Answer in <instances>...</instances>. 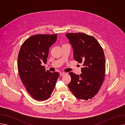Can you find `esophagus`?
<instances>
[{
	"label": "esophagus",
	"instance_id": "obj_1",
	"mask_svg": "<svg viewBox=\"0 0 125 125\" xmlns=\"http://www.w3.org/2000/svg\"><path fill=\"white\" fill-rule=\"evenodd\" d=\"M64 75H65V73H64V72H61V73H60V76H63Z\"/></svg>",
	"mask_w": 125,
	"mask_h": 125
}]
</instances>
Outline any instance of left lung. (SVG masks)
Instances as JSON below:
<instances>
[{
  "instance_id": "8db88e82",
  "label": "left lung",
  "mask_w": 125,
  "mask_h": 125,
  "mask_svg": "<svg viewBox=\"0 0 125 125\" xmlns=\"http://www.w3.org/2000/svg\"><path fill=\"white\" fill-rule=\"evenodd\" d=\"M66 36L73 49L74 58L82 63L80 75L70 72L68 86L74 96L87 100L98 92L105 73V58L102 48L93 36L83 32L68 33Z\"/></svg>"
}]
</instances>
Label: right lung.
<instances>
[{"label": "right lung", "mask_w": 125, "mask_h": 125, "mask_svg": "<svg viewBox=\"0 0 125 125\" xmlns=\"http://www.w3.org/2000/svg\"><path fill=\"white\" fill-rule=\"evenodd\" d=\"M57 34H36L22 45L18 57V69L21 81L34 99L43 101L52 94L59 76L58 72L46 71L50 47L57 40Z\"/></svg>", "instance_id": "right-lung-1"}]
</instances>
